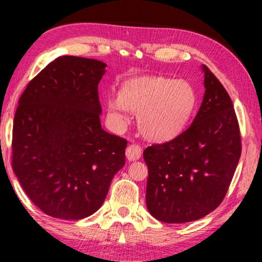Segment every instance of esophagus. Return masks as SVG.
Returning a JSON list of instances; mask_svg holds the SVG:
<instances>
[{
    "instance_id": "obj_1",
    "label": "esophagus",
    "mask_w": 262,
    "mask_h": 262,
    "mask_svg": "<svg viewBox=\"0 0 262 262\" xmlns=\"http://www.w3.org/2000/svg\"><path fill=\"white\" fill-rule=\"evenodd\" d=\"M142 155V148L138 144H130L126 149V157L128 161L138 160Z\"/></svg>"
}]
</instances>
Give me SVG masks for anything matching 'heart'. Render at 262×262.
Wrapping results in <instances>:
<instances>
[{
    "label": "heart",
    "mask_w": 262,
    "mask_h": 262,
    "mask_svg": "<svg viewBox=\"0 0 262 262\" xmlns=\"http://www.w3.org/2000/svg\"><path fill=\"white\" fill-rule=\"evenodd\" d=\"M198 105V94L186 80L161 75H139L121 83L118 99L106 101L108 118L116 126L126 123L125 112L138 116L143 137L164 143L179 137L188 126Z\"/></svg>",
    "instance_id": "obj_1"
}]
</instances>
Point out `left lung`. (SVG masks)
Wrapping results in <instances>:
<instances>
[{"label": "left lung", "instance_id": "8db88e82", "mask_svg": "<svg viewBox=\"0 0 262 262\" xmlns=\"http://www.w3.org/2000/svg\"><path fill=\"white\" fill-rule=\"evenodd\" d=\"M205 94L187 130L143 152L148 166L145 202L164 223L205 217L223 202L241 156V135L228 92L203 66Z\"/></svg>", "mask_w": 262, "mask_h": 262}]
</instances>
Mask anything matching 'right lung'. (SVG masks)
Here are the masks:
<instances>
[{"label": "right lung", "mask_w": 262, "mask_h": 262, "mask_svg": "<svg viewBox=\"0 0 262 262\" xmlns=\"http://www.w3.org/2000/svg\"><path fill=\"white\" fill-rule=\"evenodd\" d=\"M105 68L96 59L58 57L19 99L12 167L32 203L51 217L82 220L96 212L125 164L127 141L100 123Z\"/></svg>", "instance_id": "right-lung-1"}]
</instances>
